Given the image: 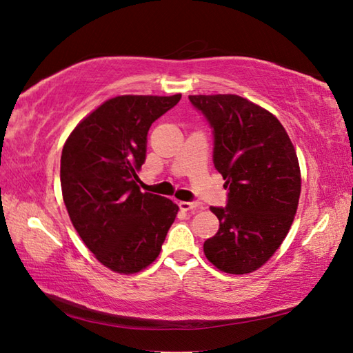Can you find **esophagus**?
Returning a JSON list of instances; mask_svg holds the SVG:
<instances>
[{"mask_svg":"<svg viewBox=\"0 0 353 353\" xmlns=\"http://www.w3.org/2000/svg\"><path fill=\"white\" fill-rule=\"evenodd\" d=\"M179 207L185 211H196L201 208V205H199V202H196V201H190V202L182 201V202H179Z\"/></svg>","mask_w":353,"mask_h":353,"instance_id":"obj_1","label":"esophagus"}]
</instances>
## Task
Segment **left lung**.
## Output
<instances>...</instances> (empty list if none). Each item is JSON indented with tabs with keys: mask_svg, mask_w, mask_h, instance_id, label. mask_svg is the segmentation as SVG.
I'll return each instance as SVG.
<instances>
[{
	"mask_svg": "<svg viewBox=\"0 0 353 353\" xmlns=\"http://www.w3.org/2000/svg\"><path fill=\"white\" fill-rule=\"evenodd\" d=\"M188 99L211 128L213 163L228 190L225 207H210L219 230L203 242L205 256L225 273H250L272 258L296 214V152L279 120L247 99Z\"/></svg>",
	"mask_w": 353,
	"mask_h": 353,
	"instance_id": "left-lung-1",
	"label": "left lung"
}]
</instances>
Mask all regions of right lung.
Returning <instances> with one entry per match:
<instances>
[{"label":"right lung","mask_w":353,"mask_h":353,"mask_svg":"<svg viewBox=\"0 0 353 353\" xmlns=\"http://www.w3.org/2000/svg\"><path fill=\"white\" fill-rule=\"evenodd\" d=\"M182 95H120L77 125L61 152L63 201L72 225L101 264L137 273L162 250L177 205L139 188L151 125Z\"/></svg>","instance_id":"obj_1"}]
</instances>
